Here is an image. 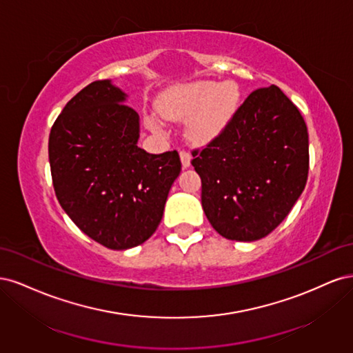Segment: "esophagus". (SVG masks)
Here are the masks:
<instances>
[{
  "instance_id": "1",
  "label": "esophagus",
  "mask_w": 353,
  "mask_h": 353,
  "mask_svg": "<svg viewBox=\"0 0 353 353\" xmlns=\"http://www.w3.org/2000/svg\"><path fill=\"white\" fill-rule=\"evenodd\" d=\"M179 157H181V163H183L184 168H188L190 166V162H191V156L187 150H181L179 152Z\"/></svg>"
}]
</instances>
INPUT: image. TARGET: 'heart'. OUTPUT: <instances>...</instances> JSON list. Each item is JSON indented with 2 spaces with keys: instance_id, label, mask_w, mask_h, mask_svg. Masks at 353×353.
<instances>
[{
  "instance_id": "heart-1",
  "label": "heart",
  "mask_w": 353,
  "mask_h": 353,
  "mask_svg": "<svg viewBox=\"0 0 353 353\" xmlns=\"http://www.w3.org/2000/svg\"><path fill=\"white\" fill-rule=\"evenodd\" d=\"M240 100L239 87L234 82L203 81L174 91L162 103V113L169 119H187V134L194 141H205L219 132ZM157 128L156 122H152Z\"/></svg>"
}]
</instances>
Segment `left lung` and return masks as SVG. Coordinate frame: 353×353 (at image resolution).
<instances>
[{"label": "left lung", "instance_id": "8db88e82", "mask_svg": "<svg viewBox=\"0 0 353 353\" xmlns=\"http://www.w3.org/2000/svg\"><path fill=\"white\" fill-rule=\"evenodd\" d=\"M191 154L212 227L228 240L254 241L279 227L302 194L307 128L296 104L271 85L250 92L221 132Z\"/></svg>", "mask_w": 353, "mask_h": 353}]
</instances>
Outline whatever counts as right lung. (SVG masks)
I'll use <instances>...</instances> for the list:
<instances>
[{
	"mask_svg": "<svg viewBox=\"0 0 353 353\" xmlns=\"http://www.w3.org/2000/svg\"><path fill=\"white\" fill-rule=\"evenodd\" d=\"M109 81H95L51 126L52 187L69 218L112 250L144 243L159 227L181 172L176 150L150 154L137 145L138 113Z\"/></svg>",
	"mask_w": 353,
	"mask_h": 353,
	"instance_id": "1",
	"label": "right lung"
}]
</instances>
